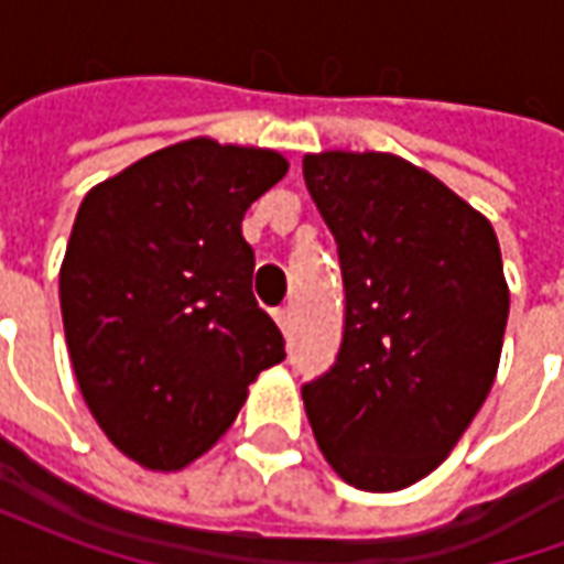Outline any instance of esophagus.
<instances>
[{"label": "esophagus", "instance_id": "34e87169", "mask_svg": "<svg viewBox=\"0 0 564 564\" xmlns=\"http://www.w3.org/2000/svg\"><path fill=\"white\" fill-rule=\"evenodd\" d=\"M274 323L281 326L283 335H290V329H293V311L290 307H278L274 311Z\"/></svg>", "mask_w": 564, "mask_h": 564}]
</instances>
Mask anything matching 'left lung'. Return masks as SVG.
I'll return each mask as SVG.
<instances>
[{
    "label": "left lung",
    "mask_w": 564,
    "mask_h": 564,
    "mask_svg": "<svg viewBox=\"0 0 564 564\" xmlns=\"http://www.w3.org/2000/svg\"><path fill=\"white\" fill-rule=\"evenodd\" d=\"M338 241L344 341L302 387L335 474L399 492L447 459L496 380L510 290L492 223L435 174L380 150L305 153Z\"/></svg>",
    "instance_id": "8db88e82"
}]
</instances>
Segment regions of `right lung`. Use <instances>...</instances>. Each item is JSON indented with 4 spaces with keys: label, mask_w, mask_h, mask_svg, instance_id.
<instances>
[{
    "label": "right lung",
    "mask_w": 564,
    "mask_h": 564,
    "mask_svg": "<svg viewBox=\"0 0 564 564\" xmlns=\"http://www.w3.org/2000/svg\"><path fill=\"white\" fill-rule=\"evenodd\" d=\"M286 169L278 150L198 135L80 202L59 265L68 356L93 420L141 468L181 471L208 453L286 356L241 235Z\"/></svg>",
    "instance_id": "obj_1"
}]
</instances>
